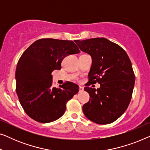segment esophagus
Returning a JSON list of instances; mask_svg holds the SVG:
<instances>
[{
  "instance_id": "34e87169",
  "label": "esophagus",
  "mask_w": 150,
  "mask_h": 150,
  "mask_svg": "<svg viewBox=\"0 0 150 150\" xmlns=\"http://www.w3.org/2000/svg\"><path fill=\"white\" fill-rule=\"evenodd\" d=\"M84 91V89L83 87H79V92L80 93H81V92H83Z\"/></svg>"
}]
</instances>
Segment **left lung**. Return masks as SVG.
Instances as JSON below:
<instances>
[{"label": "left lung", "mask_w": 150, "mask_h": 150, "mask_svg": "<svg viewBox=\"0 0 150 150\" xmlns=\"http://www.w3.org/2000/svg\"><path fill=\"white\" fill-rule=\"evenodd\" d=\"M75 42L92 58L89 83L100 84L97 89L84 88L90 96L84 114L96 124H110L124 114L132 98L135 76L131 61L122 47L106 38Z\"/></svg>", "instance_id": "obj_1"}]
</instances>
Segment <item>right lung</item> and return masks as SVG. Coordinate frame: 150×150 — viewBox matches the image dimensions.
Wrapping results in <instances>:
<instances>
[{
  "label": "right lung",
  "mask_w": 150,
  "mask_h": 150,
  "mask_svg": "<svg viewBox=\"0 0 150 150\" xmlns=\"http://www.w3.org/2000/svg\"><path fill=\"white\" fill-rule=\"evenodd\" d=\"M81 51L72 41L40 39L23 52L16 70V93L20 104L33 120L52 122L64 114L67 102L79 92V87L66 82L52 87L55 69H61L65 57Z\"/></svg>",
  "instance_id": "obj_1"
}]
</instances>
